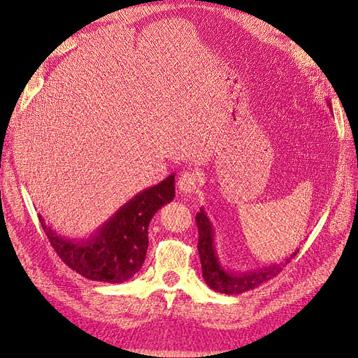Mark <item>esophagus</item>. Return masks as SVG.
Segmentation results:
<instances>
[{
  "label": "esophagus",
  "instance_id": "obj_1",
  "mask_svg": "<svg viewBox=\"0 0 358 358\" xmlns=\"http://www.w3.org/2000/svg\"><path fill=\"white\" fill-rule=\"evenodd\" d=\"M199 185V173L194 170L183 171L178 179V188L183 194H191L197 189Z\"/></svg>",
  "mask_w": 358,
  "mask_h": 358
}]
</instances>
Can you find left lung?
Segmentation results:
<instances>
[{
    "instance_id": "obj_1",
    "label": "left lung",
    "mask_w": 358,
    "mask_h": 358,
    "mask_svg": "<svg viewBox=\"0 0 358 358\" xmlns=\"http://www.w3.org/2000/svg\"><path fill=\"white\" fill-rule=\"evenodd\" d=\"M327 106L331 107L330 103ZM196 222L199 229V254H200V263H201V272L208 287L212 289L222 292V294H242L245 291L254 289L255 287L267 282L268 279L275 278L282 267L294 258L297 251L292 252L289 257H285L284 262L279 264H270L266 267H259L254 270H248V272H234V270L225 268L220 257L216 254L215 248V229L212 221L206 213L203 208L196 215Z\"/></svg>"
}]
</instances>
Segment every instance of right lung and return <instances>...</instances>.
<instances>
[{"label": "right lung", "mask_w": 358, "mask_h": 358, "mask_svg": "<svg viewBox=\"0 0 358 358\" xmlns=\"http://www.w3.org/2000/svg\"><path fill=\"white\" fill-rule=\"evenodd\" d=\"M175 199V173L121 206L88 237L61 236L40 218L43 230L59 258L74 272L100 282L122 284L145 263L148 229L154 215Z\"/></svg>", "instance_id": "right-lung-1"}]
</instances>
